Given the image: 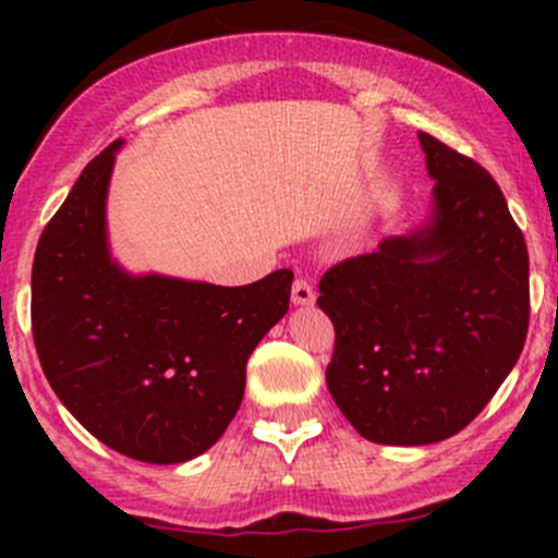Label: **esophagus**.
Returning <instances> with one entry per match:
<instances>
[{
  "mask_svg": "<svg viewBox=\"0 0 558 558\" xmlns=\"http://www.w3.org/2000/svg\"><path fill=\"white\" fill-rule=\"evenodd\" d=\"M291 302L294 305H313L315 302V289L307 278H296L291 286Z\"/></svg>",
  "mask_w": 558,
  "mask_h": 558,
  "instance_id": "esophagus-1",
  "label": "esophagus"
}]
</instances>
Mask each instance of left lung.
<instances>
[{
	"label": "left lung",
	"instance_id": "left-lung-1",
	"mask_svg": "<svg viewBox=\"0 0 558 558\" xmlns=\"http://www.w3.org/2000/svg\"><path fill=\"white\" fill-rule=\"evenodd\" d=\"M435 216L410 238L335 264L318 307L335 324L326 386L380 446H429L464 429L519 362L529 329V253L475 159L418 132Z\"/></svg>",
	"mask_w": 558,
	"mask_h": 558
}]
</instances>
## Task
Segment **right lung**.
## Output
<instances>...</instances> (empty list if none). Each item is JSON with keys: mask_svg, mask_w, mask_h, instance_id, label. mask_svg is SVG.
I'll return each mask as SVG.
<instances>
[{"mask_svg": "<svg viewBox=\"0 0 558 558\" xmlns=\"http://www.w3.org/2000/svg\"><path fill=\"white\" fill-rule=\"evenodd\" d=\"M118 145L88 161L43 229L32 335L50 388L97 440L129 459L178 464L234 418L247 356L289 311L294 272L234 289L121 272L105 240Z\"/></svg>", "mask_w": 558, "mask_h": 558, "instance_id": "obj_1", "label": "right lung"}]
</instances>
